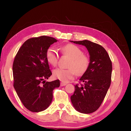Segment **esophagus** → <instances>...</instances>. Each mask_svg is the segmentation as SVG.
Listing matches in <instances>:
<instances>
[{"mask_svg": "<svg viewBox=\"0 0 131 131\" xmlns=\"http://www.w3.org/2000/svg\"><path fill=\"white\" fill-rule=\"evenodd\" d=\"M60 85H61V86H66L67 85V84H66V83L63 82H61Z\"/></svg>", "mask_w": 131, "mask_h": 131, "instance_id": "esophagus-1", "label": "esophagus"}]
</instances>
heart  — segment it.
Listing matches in <instances>:
<instances>
[{
	"mask_svg": "<svg viewBox=\"0 0 131 131\" xmlns=\"http://www.w3.org/2000/svg\"><path fill=\"white\" fill-rule=\"evenodd\" d=\"M62 53L70 58L69 69L57 68L53 70V74L55 78L62 82H67L72 80L75 74L82 75L88 70L90 65V59L83 51L76 45L69 43L61 48ZM46 58L50 64L52 66L57 64L59 56L57 51L53 47H50L46 52Z\"/></svg>",
	"mask_w": 131,
	"mask_h": 131,
	"instance_id": "obj_1",
	"label": "heart"
}]
</instances>
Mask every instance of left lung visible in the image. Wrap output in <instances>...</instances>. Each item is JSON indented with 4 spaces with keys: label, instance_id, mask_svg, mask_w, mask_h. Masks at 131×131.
<instances>
[{
    "label": "left lung",
    "instance_id": "obj_1",
    "mask_svg": "<svg viewBox=\"0 0 131 131\" xmlns=\"http://www.w3.org/2000/svg\"><path fill=\"white\" fill-rule=\"evenodd\" d=\"M70 41L85 46L90 56L89 68L80 79L84 84L75 85L71 101L79 112L92 113L100 108L110 86L112 63L106 51L98 43L87 40Z\"/></svg>",
    "mask_w": 131,
    "mask_h": 131
}]
</instances>
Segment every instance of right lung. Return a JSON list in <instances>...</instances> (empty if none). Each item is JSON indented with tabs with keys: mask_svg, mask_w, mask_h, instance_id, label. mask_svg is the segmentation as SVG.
Here are the masks:
<instances>
[{
	"mask_svg": "<svg viewBox=\"0 0 131 131\" xmlns=\"http://www.w3.org/2000/svg\"><path fill=\"white\" fill-rule=\"evenodd\" d=\"M57 41L45 35L29 39L15 57L14 87L23 105L31 112H42L48 108L52 101L53 89L60 85L59 80H44L52 75L46 52Z\"/></svg>",
	"mask_w": 131,
	"mask_h": 131,
	"instance_id": "obj_1",
	"label": "right lung"
}]
</instances>
